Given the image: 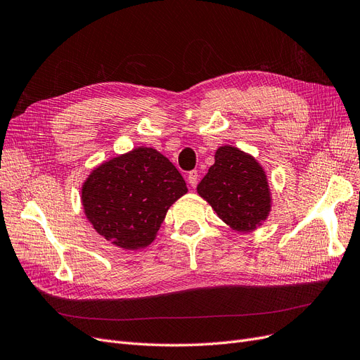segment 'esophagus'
Here are the masks:
<instances>
[{
	"instance_id": "obj_1",
	"label": "esophagus",
	"mask_w": 360,
	"mask_h": 360,
	"mask_svg": "<svg viewBox=\"0 0 360 360\" xmlns=\"http://www.w3.org/2000/svg\"><path fill=\"white\" fill-rule=\"evenodd\" d=\"M187 181H188V184L191 185V187L194 188L195 185H197V181H199V172H197V170H191V172H188Z\"/></svg>"
}]
</instances>
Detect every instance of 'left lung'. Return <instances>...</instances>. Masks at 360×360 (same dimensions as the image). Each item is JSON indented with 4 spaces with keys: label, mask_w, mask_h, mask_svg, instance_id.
Wrapping results in <instances>:
<instances>
[{
    "label": "left lung",
    "mask_w": 360,
    "mask_h": 360,
    "mask_svg": "<svg viewBox=\"0 0 360 360\" xmlns=\"http://www.w3.org/2000/svg\"><path fill=\"white\" fill-rule=\"evenodd\" d=\"M197 193L236 231L256 230L272 207L264 169L251 154L231 145L217 149L215 163L197 185Z\"/></svg>",
    "instance_id": "8db88e82"
}]
</instances>
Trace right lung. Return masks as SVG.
<instances>
[{
	"label": "right lung",
	"instance_id": "1",
	"mask_svg": "<svg viewBox=\"0 0 360 360\" xmlns=\"http://www.w3.org/2000/svg\"><path fill=\"white\" fill-rule=\"evenodd\" d=\"M187 191L181 173L163 154L139 146L92 170L80 199L103 239L122 250H141L154 242L169 207Z\"/></svg>",
	"mask_w": 360,
	"mask_h": 360
}]
</instances>
